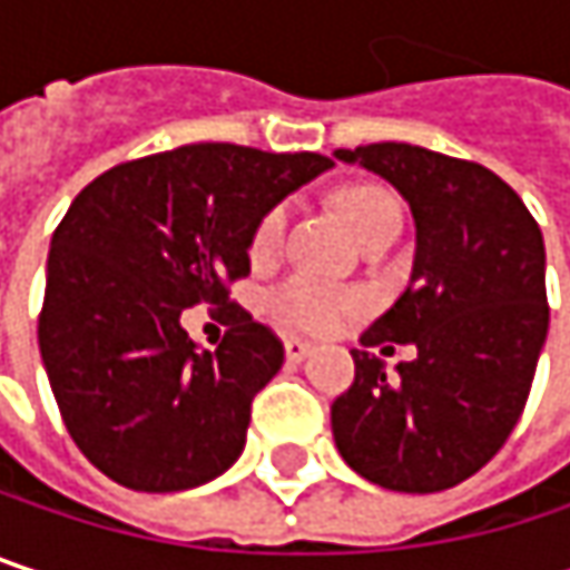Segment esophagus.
Wrapping results in <instances>:
<instances>
[{"label": "esophagus", "mask_w": 570, "mask_h": 570, "mask_svg": "<svg viewBox=\"0 0 570 570\" xmlns=\"http://www.w3.org/2000/svg\"><path fill=\"white\" fill-rule=\"evenodd\" d=\"M284 350H286V360H289V363H303V360L313 353V343H306V340H286Z\"/></svg>", "instance_id": "34e87169"}]
</instances>
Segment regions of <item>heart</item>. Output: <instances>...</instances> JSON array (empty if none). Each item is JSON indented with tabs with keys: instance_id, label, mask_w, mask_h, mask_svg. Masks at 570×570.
Wrapping results in <instances>:
<instances>
[{
	"instance_id": "1",
	"label": "heart",
	"mask_w": 570,
	"mask_h": 570,
	"mask_svg": "<svg viewBox=\"0 0 570 570\" xmlns=\"http://www.w3.org/2000/svg\"><path fill=\"white\" fill-rule=\"evenodd\" d=\"M336 207L340 214L346 217L350 230L363 240L380 220L386 217H396L399 204L393 200L390 190L383 187H373V184H356V187H343L336 194ZM286 227V207H274L254 230V257H271L281 244ZM271 313L293 326V330H306V333H326L333 330L343 313L353 306V296H346L343 289H333L326 284H316V281H306V277H296V281H286L284 286H277L267 299Z\"/></svg>"
}]
</instances>
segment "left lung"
<instances>
[{
  "instance_id": "left-lung-1",
  "label": "left lung",
  "mask_w": 570,
  "mask_h": 570,
  "mask_svg": "<svg viewBox=\"0 0 570 570\" xmlns=\"http://www.w3.org/2000/svg\"><path fill=\"white\" fill-rule=\"evenodd\" d=\"M390 180L412 210L409 286L360 336L356 380L333 402L343 462L373 485L425 495L475 475L512 435L548 336L544 240L482 165L383 141L333 151ZM409 342L390 377L370 345Z\"/></svg>"
}]
</instances>
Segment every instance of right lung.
I'll return each mask as SVG.
<instances>
[{"instance_id":"add662e5","label":"right lung","mask_w":570,"mask_h":570,"mask_svg":"<svg viewBox=\"0 0 570 570\" xmlns=\"http://www.w3.org/2000/svg\"><path fill=\"white\" fill-rule=\"evenodd\" d=\"M333 161L184 145L95 177L52 234L39 350L85 459L135 492H184L244 452L250 402L284 366L244 309L217 350L180 326L250 274L257 224Z\"/></svg>"}]
</instances>
